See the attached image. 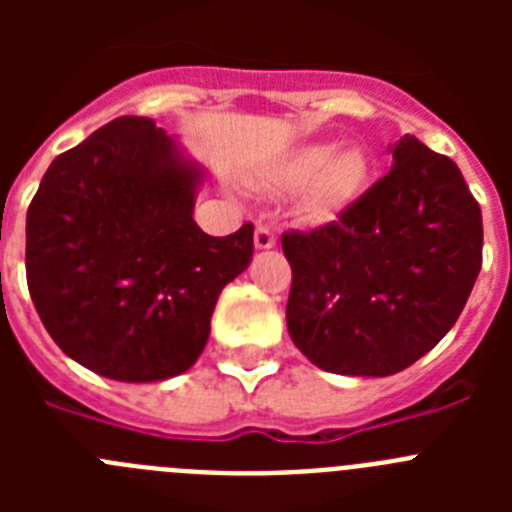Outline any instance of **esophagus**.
I'll list each match as a JSON object with an SVG mask.
<instances>
[{
  "instance_id": "34e87169",
  "label": "esophagus",
  "mask_w": 512,
  "mask_h": 512,
  "mask_svg": "<svg viewBox=\"0 0 512 512\" xmlns=\"http://www.w3.org/2000/svg\"><path fill=\"white\" fill-rule=\"evenodd\" d=\"M253 243L259 251H266V248H274L277 246V235L269 225H256V233H253Z\"/></svg>"
}]
</instances>
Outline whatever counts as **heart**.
<instances>
[{"instance_id":"b5f03b06","label":"heart","mask_w":512,"mask_h":512,"mask_svg":"<svg viewBox=\"0 0 512 512\" xmlns=\"http://www.w3.org/2000/svg\"><path fill=\"white\" fill-rule=\"evenodd\" d=\"M369 176V164L359 148H333L318 143L295 151L284 161L279 182L302 188V205L310 215L330 217L346 210L361 194Z\"/></svg>"}]
</instances>
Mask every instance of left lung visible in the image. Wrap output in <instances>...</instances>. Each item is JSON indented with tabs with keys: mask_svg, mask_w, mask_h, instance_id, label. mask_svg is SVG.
<instances>
[{
	"mask_svg": "<svg viewBox=\"0 0 512 512\" xmlns=\"http://www.w3.org/2000/svg\"><path fill=\"white\" fill-rule=\"evenodd\" d=\"M392 161L338 220L282 235L289 336L325 372L408 369L459 320L482 269V210L459 166L413 135Z\"/></svg>",
	"mask_w": 512,
	"mask_h": 512,
	"instance_id": "8db88e82",
	"label": "left lung"
}]
</instances>
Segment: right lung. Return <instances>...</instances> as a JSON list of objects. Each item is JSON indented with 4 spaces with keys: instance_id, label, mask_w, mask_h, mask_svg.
<instances>
[{
    "instance_id": "1",
    "label": "right lung",
    "mask_w": 512,
    "mask_h": 512,
    "mask_svg": "<svg viewBox=\"0 0 512 512\" xmlns=\"http://www.w3.org/2000/svg\"><path fill=\"white\" fill-rule=\"evenodd\" d=\"M202 169L148 117H117L48 166L27 207L33 305L63 354L117 382L187 372L215 302L253 256V225L194 223Z\"/></svg>"
}]
</instances>
